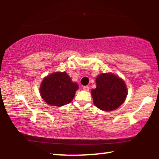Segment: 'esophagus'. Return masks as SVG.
<instances>
[{"mask_svg":"<svg viewBox=\"0 0 159 159\" xmlns=\"http://www.w3.org/2000/svg\"><path fill=\"white\" fill-rule=\"evenodd\" d=\"M82 89H83V90H85V91H88L89 89H90V88H89L88 86H83V87H82Z\"/></svg>","mask_w":159,"mask_h":159,"instance_id":"1","label":"esophagus"}]
</instances>
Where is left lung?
Returning <instances> with one entry per match:
<instances>
[{
    "label": "left lung",
    "instance_id": "8db88e82",
    "mask_svg": "<svg viewBox=\"0 0 159 159\" xmlns=\"http://www.w3.org/2000/svg\"><path fill=\"white\" fill-rule=\"evenodd\" d=\"M93 102L100 109L111 111L116 109L127 95L125 82L112 74H101L96 78V88L91 90Z\"/></svg>",
    "mask_w": 159,
    "mask_h": 159
}]
</instances>
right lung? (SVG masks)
I'll use <instances>...</instances> for the list:
<instances>
[{"label": "right lung", "instance_id": "add662e5", "mask_svg": "<svg viewBox=\"0 0 159 159\" xmlns=\"http://www.w3.org/2000/svg\"><path fill=\"white\" fill-rule=\"evenodd\" d=\"M78 89L66 72H56L44 78L40 86L43 99L51 106H62L71 103Z\"/></svg>", "mask_w": 159, "mask_h": 159}]
</instances>
